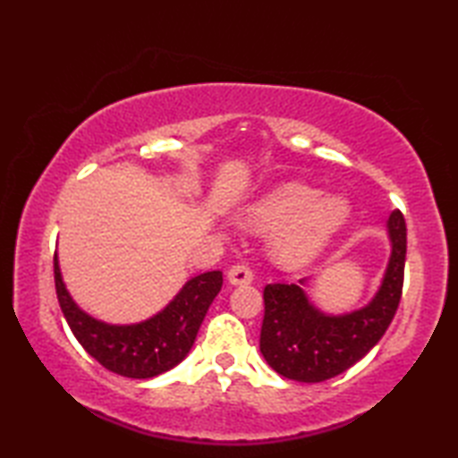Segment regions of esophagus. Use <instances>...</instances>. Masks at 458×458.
<instances>
[{
  "mask_svg": "<svg viewBox=\"0 0 458 458\" xmlns=\"http://www.w3.org/2000/svg\"><path fill=\"white\" fill-rule=\"evenodd\" d=\"M228 281L232 285H248V284H251V281H254V271H251L244 264L232 266L228 269Z\"/></svg>",
  "mask_w": 458,
  "mask_h": 458,
  "instance_id": "obj_1",
  "label": "esophagus"
}]
</instances>
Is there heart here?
I'll use <instances>...</instances> for the list:
<instances>
[{"label": "heart", "mask_w": 458, "mask_h": 458, "mask_svg": "<svg viewBox=\"0 0 458 458\" xmlns=\"http://www.w3.org/2000/svg\"><path fill=\"white\" fill-rule=\"evenodd\" d=\"M318 191L303 182L281 184L246 210V224L259 232L279 230L274 256L284 266H301L313 259L350 216L346 199Z\"/></svg>", "instance_id": "heart-1"}]
</instances>
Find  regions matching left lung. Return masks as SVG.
Here are the masks:
<instances>
[{
  "mask_svg": "<svg viewBox=\"0 0 458 458\" xmlns=\"http://www.w3.org/2000/svg\"><path fill=\"white\" fill-rule=\"evenodd\" d=\"M392 256L382 287L364 309L330 317L309 303L303 281L269 284L264 289L259 350L284 377L317 384L343 374L372 350L390 327L400 305L407 251V230L400 210L387 220Z\"/></svg>",
  "mask_w": 458,
  "mask_h": 458,
  "instance_id": "obj_1",
  "label": "left lung"
}]
</instances>
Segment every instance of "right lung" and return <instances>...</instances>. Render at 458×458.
Returning a JSON list of instances; mask_svg holds the SVG:
<instances>
[{
  "label": "right lung",
  "instance_id": "1",
  "mask_svg": "<svg viewBox=\"0 0 458 458\" xmlns=\"http://www.w3.org/2000/svg\"><path fill=\"white\" fill-rule=\"evenodd\" d=\"M58 305L72 335L94 360L114 374L135 379L155 377L189 354L200 323L222 287V271H207L187 281L161 313L138 325H106L76 307L63 284L55 254Z\"/></svg>",
  "mask_w": 458,
  "mask_h": 458
}]
</instances>
